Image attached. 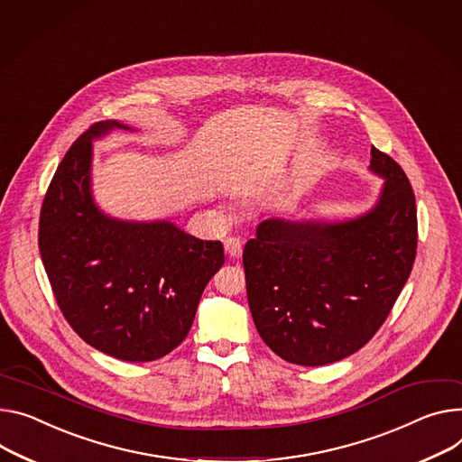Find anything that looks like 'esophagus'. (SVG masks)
<instances>
[{"mask_svg": "<svg viewBox=\"0 0 462 462\" xmlns=\"http://www.w3.org/2000/svg\"><path fill=\"white\" fill-rule=\"evenodd\" d=\"M224 247H226V254H227L229 257H233V259H236V257L242 255V242H240L238 238H235V236L226 238V240H224Z\"/></svg>", "mask_w": 462, "mask_h": 462, "instance_id": "1", "label": "esophagus"}]
</instances>
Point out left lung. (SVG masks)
<instances>
[{
	"instance_id": "1",
	"label": "left lung",
	"mask_w": 462,
	"mask_h": 462,
	"mask_svg": "<svg viewBox=\"0 0 462 462\" xmlns=\"http://www.w3.org/2000/svg\"><path fill=\"white\" fill-rule=\"evenodd\" d=\"M370 170L384 185L366 215L335 224L266 220L244 247L255 328L287 363L324 366L359 351L411 275L418 245L412 187L374 146Z\"/></svg>"
}]
</instances>
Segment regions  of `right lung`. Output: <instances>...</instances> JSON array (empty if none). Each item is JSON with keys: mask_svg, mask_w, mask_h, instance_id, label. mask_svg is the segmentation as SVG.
Segmentation results:
<instances>
[{"mask_svg": "<svg viewBox=\"0 0 462 462\" xmlns=\"http://www.w3.org/2000/svg\"><path fill=\"white\" fill-rule=\"evenodd\" d=\"M85 131L60 161L41 208L39 250L57 305L87 344L129 363L164 357L190 331L203 289L226 257L170 222L105 217L90 194L92 138Z\"/></svg>", "mask_w": 462, "mask_h": 462, "instance_id": "add662e5", "label": "right lung"}]
</instances>
